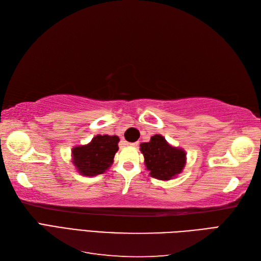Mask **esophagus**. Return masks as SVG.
I'll use <instances>...</instances> for the list:
<instances>
[{
	"mask_svg": "<svg viewBox=\"0 0 261 261\" xmlns=\"http://www.w3.org/2000/svg\"><path fill=\"white\" fill-rule=\"evenodd\" d=\"M124 144L126 146H132V147H136L138 146V141H136V143H128V141H124Z\"/></svg>",
	"mask_w": 261,
	"mask_h": 261,
	"instance_id": "esophagus-1",
	"label": "esophagus"
}]
</instances>
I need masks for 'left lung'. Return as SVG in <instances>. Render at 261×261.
<instances>
[{
    "instance_id": "obj_1",
    "label": "left lung",
    "mask_w": 261,
    "mask_h": 261,
    "mask_svg": "<svg viewBox=\"0 0 261 261\" xmlns=\"http://www.w3.org/2000/svg\"><path fill=\"white\" fill-rule=\"evenodd\" d=\"M140 151L150 175L161 180L176 177L186 164L184 149L171 146L161 135H154L149 143L140 144Z\"/></svg>"
}]
</instances>
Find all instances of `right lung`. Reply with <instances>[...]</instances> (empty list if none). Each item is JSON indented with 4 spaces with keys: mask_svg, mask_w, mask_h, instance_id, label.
I'll return each mask as SVG.
<instances>
[{
    "mask_svg": "<svg viewBox=\"0 0 261 261\" xmlns=\"http://www.w3.org/2000/svg\"><path fill=\"white\" fill-rule=\"evenodd\" d=\"M117 136L97 135L88 145L77 146L72 150L73 164L85 176H96L105 173L113 163L118 150Z\"/></svg>",
    "mask_w": 261,
    "mask_h": 261,
    "instance_id": "right-lung-1",
    "label": "right lung"
}]
</instances>
